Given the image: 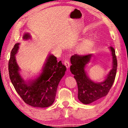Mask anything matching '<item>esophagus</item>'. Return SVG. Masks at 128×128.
Wrapping results in <instances>:
<instances>
[{
    "instance_id": "obj_1",
    "label": "esophagus",
    "mask_w": 128,
    "mask_h": 128,
    "mask_svg": "<svg viewBox=\"0 0 128 128\" xmlns=\"http://www.w3.org/2000/svg\"><path fill=\"white\" fill-rule=\"evenodd\" d=\"M64 65L66 66V67L67 69H68L69 68V66H70V63H69V62L68 60H66L64 61Z\"/></svg>"
}]
</instances>
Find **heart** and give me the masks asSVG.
<instances>
[{
  "mask_svg": "<svg viewBox=\"0 0 128 128\" xmlns=\"http://www.w3.org/2000/svg\"><path fill=\"white\" fill-rule=\"evenodd\" d=\"M95 43V40L92 38H88L82 41L78 45L77 51L80 54H84L89 51Z\"/></svg>",
  "mask_w": 128,
  "mask_h": 128,
  "instance_id": "heart-1",
  "label": "heart"
}]
</instances>
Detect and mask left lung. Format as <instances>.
Listing matches in <instances>:
<instances>
[{"instance_id":"8db88e82","label":"left lung","mask_w":128,"mask_h":128,"mask_svg":"<svg viewBox=\"0 0 128 128\" xmlns=\"http://www.w3.org/2000/svg\"><path fill=\"white\" fill-rule=\"evenodd\" d=\"M112 57V68L103 81L95 82L87 75L85 68L92 57V54L85 55H75L71 56L70 70L76 79L78 86V98L85 104L92 103L107 95L111 89L116 74L117 62L115 51L110 47Z\"/></svg>"}]
</instances>
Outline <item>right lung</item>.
<instances>
[{"mask_svg": "<svg viewBox=\"0 0 128 128\" xmlns=\"http://www.w3.org/2000/svg\"><path fill=\"white\" fill-rule=\"evenodd\" d=\"M31 38L29 33L22 36L24 40ZM20 43L15 44L10 52L8 63L10 80L15 90L25 102L34 107H48L55 99L58 86L66 70L61 61L58 62L52 54H49L42 69V72L34 79L25 81L20 73L16 55Z\"/></svg>", "mask_w": 128, "mask_h": 128, "instance_id": "1", "label": "right lung"}]
</instances>
